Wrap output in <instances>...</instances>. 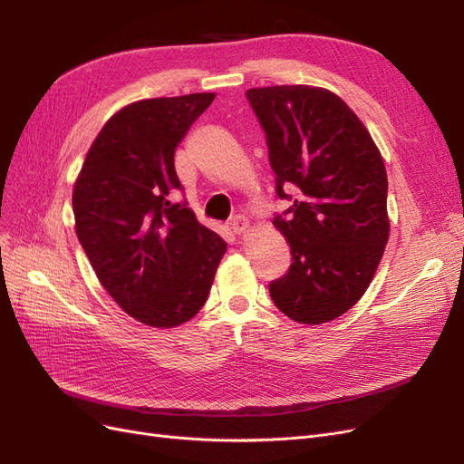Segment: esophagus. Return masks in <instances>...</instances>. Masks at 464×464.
<instances>
[{"label":"esophagus","instance_id":"obj_1","mask_svg":"<svg viewBox=\"0 0 464 464\" xmlns=\"http://www.w3.org/2000/svg\"><path fill=\"white\" fill-rule=\"evenodd\" d=\"M249 228V220L242 215H236L232 220H230V230L234 234H244L246 230Z\"/></svg>","mask_w":464,"mask_h":464}]
</instances>
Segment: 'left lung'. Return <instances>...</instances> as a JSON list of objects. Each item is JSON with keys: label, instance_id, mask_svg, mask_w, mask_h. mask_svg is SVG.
<instances>
[{"label": "left lung", "instance_id": "obj_1", "mask_svg": "<svg viewBox=\"0 0 464 464\" xmlns=\"http://www.w3.org/2000/svg\"><path fill=\"white\" fill-rule=\"evenodd\" d=\"M266 137L278 199L273 224L292 265L269 285L275 305L307 325L348 312L370 286L389 240L387 172L372 135L344 101L310 85L249 89Z\"/></svg>", "mask_w": 464, "mask_h": 464}]
</instances>
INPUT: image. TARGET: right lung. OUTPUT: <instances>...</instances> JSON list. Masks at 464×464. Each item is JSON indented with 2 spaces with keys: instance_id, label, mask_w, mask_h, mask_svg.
Wrapping results in <instances>:
<instances>
[{
  "instance_id": "right-lung-1",
  "label": "right lung",
  "mask_w": 464,
  "mask_h": 464,
  "mask_svg": "<svg viewBox=\"0 0 464 464\" xmlns=\"http://www.w3.org/2000/svg\"><path fill=\"white\" fill-rule=\"evenodd\" d=\"M213 92L121 108L91 145L75 181L77 237L106 292L150 327H176L207 302L227 242L195 218L174 152Z\"/></svg>"
}]
</instances>
